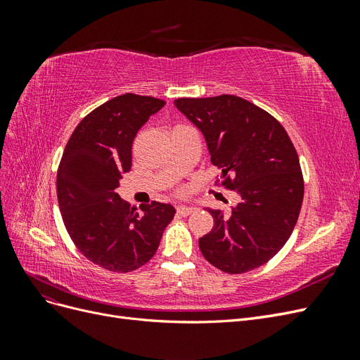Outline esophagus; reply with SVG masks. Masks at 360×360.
<instances>
[{
	"label": "esophagus",
	"mask_w": 360,
	"mask_h": 360,
	"mask_svg": "<svg viewBox=\"0 0 360 360\" xmlns=\"http://www.w3.org/2000/svg\"><path fill=\"white\" fill-rule=\"evenodd\" d=\"M195 210H197V209H195V207H192V205H184V204L177 205V213L181 214V216H189Z\"/></svg>",
	"instance_id": "34e87169"
}]
</instances>
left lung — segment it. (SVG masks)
<instances>
[{"mask_svg": "<svg viewBox=\"0 0 360 360\" xmlns=\"http://www.w3.org/2000/svg\"><path fill=\"white\" fill-rule=\"evenodd\" d=\"M174 105L202 132L222 186L240 195L230 213L209 209L214 225L198 240L204 258L230 275L266 264L287 243L303 201L300 162L285 129L231 94L181 97Z\"/></svg>", "mask_w": 360, "mask_h": 360, "instance_id": "obj_1", "label": "left lung"}]
</instances>
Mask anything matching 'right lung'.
<instances>
[{"mask_svg": "<svg viewBox=\"0 0 360 360\" xmlns=\"http://www.w3.org/2000/svg\"><path fill=\"white\" fill-rule=\"evenodd\" d=\"M165 102L126 93L105 102L76 126L57 172L64 226L79 252L110 271L127 274L156 254L176 209L153 201L132 207L117 193L132 167V143Z\"/></svg>", "mask_w": 360, "mask_h": 360, "instance_id": "obj_1", "label": "right lung"}]
</instances>
